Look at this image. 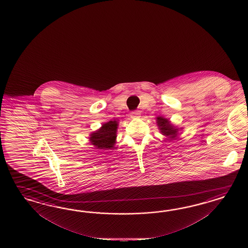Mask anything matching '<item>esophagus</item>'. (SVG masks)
<instances>
[{
    "label": "esophagus",
    "mask_w": 248,
    "mask_h": 248,
    "mask_svg": "<svg viewBox=\"0 0 248 248\" xmlns=\"http://www.w3.org/2000/svg\"><path fill=\"white\" fill-rule=\"evenodd\" d=\"M131 117L132 118H137V117H140V112L139 111H133L130 113Z\"/></svg>",
    "instance_id": "1"
}]
</instances>
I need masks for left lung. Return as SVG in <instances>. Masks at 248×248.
<instances>
[{"label": "left lung", "mask_w": 248, "mask_h": 248, "mask_svg": "<svg viewBox=\"0 0 248 248\" xmlns=\"http://www.w3.org/2000/svg\"><path fill=\"white\" fill-rule=\"evenodd\" d=\"M157 125L159 129L161 130V133H163L166 136H169V138H175L177 135V129H174L172 126V124H170L169 121L163 117H157Z\"/></svg>", "instance_id": "obj_1"}]
</instances>
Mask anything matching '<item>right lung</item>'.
<instances>
[{"mask_svg":"<svg viewBox=\"0 0 248 248\" xmlns=\"http://www.w3.org/2000/svg\"><path fill=\"white\" fill-rule=\"evenodd\" d=\"M117 122L109 121L105 124L101 129L95 133H93L90 137L92 144H93L96 149H111L113 148L116 138Z\"/></svg>","mask_w":248,"mask_h":248,"instance_id":"1","label":"right lung"}]
</instances>
